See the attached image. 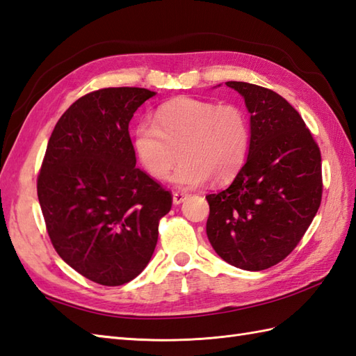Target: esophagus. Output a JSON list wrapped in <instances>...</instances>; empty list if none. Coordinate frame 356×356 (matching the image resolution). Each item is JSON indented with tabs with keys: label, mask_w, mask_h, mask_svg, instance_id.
Masks as SVG:
<instances>
[{
	"label": "esophagus",
	"mask_w": 356,
	"mask_h": 356,
	"mask_svg": "<svg viewBox=\"0 0 356 356\" xmlns=\"http://www.w3.org/2000/svg\"><path fill=\"white\" fill-rule=\"evenodd\" d=\"M187 200V193H183V192H173L172 193V201L175 205L184 202Z\"/></svg>",
	"instance_id": "1"
}]
</instances>
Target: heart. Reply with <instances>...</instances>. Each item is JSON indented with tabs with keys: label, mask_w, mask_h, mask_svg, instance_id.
<instances>
[{
	"label": "heart",
	"mask_w": 356,
	"mask_h": 356,
	"mask_svg": "<svg viewBox=\"0 0 356 356\" xmlns=\"http://www.w3.org/2000/svg\"><path fill=\"white\" fill-rule=\"evenodd\" d=\"M250 143V120L242 108L188 96L164 102L155 123L140 122L132 132L134 151L147 175L165 179L179 156L170 179L186 188L210 178L216 184L232 181L247 161Z\"/></svg>",
	"instance_id": "1"
}]
</instances>
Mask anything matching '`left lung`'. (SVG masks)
Masks as SVG:
<instances>
[{"label": "left lung", "mask_w": 356, "mask_h": 356, "mask_svg": "<svg viewBox=\"0 0 356 356\" xmlns=\"http://www.w3.org/2000/svg\"><path fill=\"white\" fill-rule=\"evenodd\" d=\"M250 113L247 161L225 191L207 195V238L227 264L262 271L303 238L321 202V155L303 118L264 86L227 82Z\"/></svg>", "instance_id": "obj_1"}]
</instances>
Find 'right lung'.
<instances>
[{
    "label": "right lung",
    "instance_id": "add662e5",
    "mask_svg": "<svg viewBox=\"0 0 356 356\" xmlns=\"http://www.w3.org/2000/svg\"><path fill=\"white\" fill-rule=\"evenodd\" d=\"M155 91L104 88L76 100L47 145L38 200L54 250L99 285L118 286L145 270L158 220L172 196L136 168L129 137L134 113Z\"/></svg>",
    "mask_w": 356,
    "mask_h": 356
}]
</instances>
